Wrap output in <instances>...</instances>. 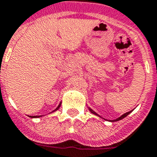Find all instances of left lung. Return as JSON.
Returning <instances> with one entry per match:
<instances>
[{
	"instance_id": "1",
	"label": "left lung",
	"mask_w": 157,
	"mask_h": 157,
	"mask_svg": "<svg viewBox=\"0 0 157 157\" xmlns=\"http://www.w3.org/2000/svg\"><path fill=\"white\" fill-rule=\"evenodd\" d=\"M89 110L90 111V113H93V114H95V115H97V116H99V117H100V118H102V117H101V116H100V115H99V114H98V113H95V112H94V111L93 110V109H90V108H89ZM132 110H133V109H132ZM132 110L129 111V112H127V113H124V114H123V115L120 116V117H119V118H116V119H114V120H107V119H105V118H104V119H105V120H107V121H109V122H116V121H118V120H121V119H123V118H125V117H127V116L128 115L129 113H131V112H132Z\"/></svg>"
}]
</instances>
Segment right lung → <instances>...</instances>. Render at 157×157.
<instances>
[{
    "label": "right lung",
    "instance_id": "1",
    "mask_svg": "<svg viewBox=\"0 0 157 157\" xmlns=\"http://www.w3.org/2000/svg\"><path fill=\"white\" fill-rule=\"evenodd\" d=\"M61 104H62V103H60L59 105H58V106H57V107L56 108V109H55L54 110L52 111V112H54V111H57V109H59V108H60V106H61ZM29 117H30V118H40V117H42V116L41 115H39V116H29Z\"/></svg>",
    "mask_w": 157,
    "mask_h": 157
}]
</instances>
